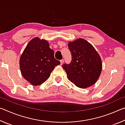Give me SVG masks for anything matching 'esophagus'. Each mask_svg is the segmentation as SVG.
I'll return each instance as SVG.
<instances>
[{
    "label": "esophagus",
    "instance_id": "1",
    "mask_svg": "<svg viewBox=\"0 0 125 125\" xmlns=\"http://www.w3.org/2000/svg\"><path fill=\"white\" fill-rule=\"evenodd\" d=\"M60 62H61V64H62L63 63H64V60H61V61H60Z\"/></svg>",
    "mask_w": 125,
    "mask_h": 125
}]
</instances>
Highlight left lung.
<instances>
[{
	"mask_svg": "<svg viewBox=\"0 0 125 125\" xmlns=\"http://www.w3.org/2000/svg\"><path fill=\"white\" fill-rule=\"evenodd\" d=\"M72 61L63 64L68 79L78 87L86 88L96 83L102 70V62L94 47L83 39L69 42Z\"/></svg>",
	"mask_w": 125,
	"mask_h": 125,
	"instance_id": "1",
	"label": "left lung"
}]
</instances>
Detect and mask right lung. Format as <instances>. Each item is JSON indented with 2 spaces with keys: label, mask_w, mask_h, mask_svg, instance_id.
<instances>
[{
  "label": "right lung",
  "mask_w": 125,
  "mask_h": 125,
  "mask_svg": "<svg viewBox=\"0 0 125 125\" xmlns=\"http://www.w3.org/2000/svg\"><path fill=\"white\" fill-rule=\"evenodd\" d=\"M60 63L54 58V51L49 47L48 42L39 37L29 42L20 59L23 77L36 86L47 80L54 67Z\"/></svg>",
  "instance_id": "1"
}]
</instances>
